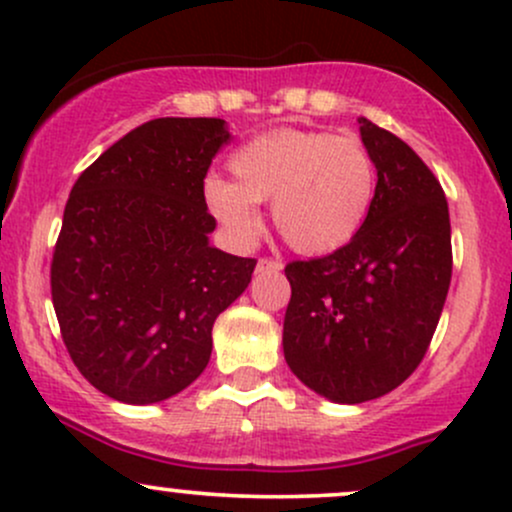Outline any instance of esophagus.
Returning <instances> with one entry per match:
<instances>
[{"label":"esophagus","mask_w":512,"mask_h":512,"mask_svg":"<svg viewBox=\"0 0 512 512\" xmlns=\"http://www.w3.org/2000/svg\"><path fill=\"white\" fill-rule=\"evenodd\" d=\"M282 269V262L279 260H272V257H260L257 260V272H279Z\"/></svg>","instance_id":"34e87169"}]
</instances>
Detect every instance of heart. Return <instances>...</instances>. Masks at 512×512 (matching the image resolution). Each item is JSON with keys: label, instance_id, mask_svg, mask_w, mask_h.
<instances>
[{"label": "heart", "instance_id": "1", "mask_svg": "<svg viewBox=\"0 0 512 512\" xmlns=\"http://www.w3.org/2000/svg\"><path fill=\"white\" fill-rule=\"evenodd\" d=\"M230 179H204V201L233 238L262 226L257 204L272 201L279 235L303 255L340 250L374 204L376 167L367 145L330 131L277 128L247 140L228 160Z\"/></svg>", "mask_w": 512, "mask_h": 512}]
</instances>
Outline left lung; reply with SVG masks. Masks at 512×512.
<instances>
[{"instance_id": "8db88e82", "label": "left lung", "mask_w": 512, "mask_h": 512, "mask_svg": "<svg viewBox=\"0 0 512 512\" xmlns=\"http://www.w3.org/2000/svg\"><path fill=\"white\" fill-rule=\"evenodd\" d=\"M359 133L376 167L362 230L330 255L284 267V359L335 403L372 401L418 369L452 279L449 209L437 177L411 145L369 119H359Z\"/></svg>"}]
</instances>
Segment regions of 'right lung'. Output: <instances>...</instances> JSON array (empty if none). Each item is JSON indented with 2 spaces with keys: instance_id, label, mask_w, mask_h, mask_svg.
Returning a JSON list of instances; mask_svg holds the SVG:
<instances>
[{
  "instance_id": "obj_1",
  "label": "right lung",
  "mask_w": 512,
  "mask_h": 512,
  "mask_svg": "<svg viewBox=\"0 0 512 512\" xmlns=\"http://www.w3.org/2000/svg\"><path fill=\"white\" fill-rule=\"evenodd\" d=\"M223 119H153L80 174L65 204L50 294L72 362L123 403L165 401L206 369L218 313L255 257L209 245L204 177Z\"/></svg>"
}]
</instances>
